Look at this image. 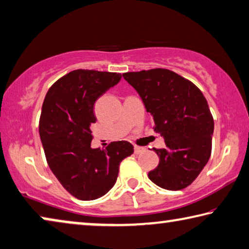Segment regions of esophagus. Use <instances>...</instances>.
<instances>
[{
    "label": "esophagus",
    "mask_w": 249,
    "mask_h": 249,
    "mask_svg": "<svg viewBox=\"0 0 249 249\" xmlns=\"http://www.w3.org/2000/svg\"><path fill=\"white\" fill-rule=\"evenodd\" d=\"M145 151V149L143 146H134V153L136 154H140V153H143Z\"/></svg>",
    "instance_id": "1"
}]
</instances>
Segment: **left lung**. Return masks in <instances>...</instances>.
I'll return each mask as SVG.
<instances>
[{
	"label": "left lung",
	"instance_id": "obj_1",
	"mask_svg": "<svg viewBox=\"0 0 249 249\" xmlns=\"http://www.w3.org/2000/svg\"><path fill=\"white\" fill-rule=\"evenodd\" d=\"M122 76L139 93L154 130L164 138V148H153L160 161L149 178L165 190L185 189L198 177L212 152L214 120L204 95L192 81L169 69Z\"/></svg>",
	"mask_w": 249,
	"mask_h": 249
}]
</instances>
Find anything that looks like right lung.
<instances>
[{"label":"right lung","instance_id":"obj_1","mask_svg":"<svg viewBox=\"0 0 249 249\" xmlns=\"http://www.w3.org/2000/svg\"><path fill=\"white\" fill-rule=\"evenodd\" d=\"M118 72L76 69L48 89L39 118V136L52 172L81 201L104 196L115 185L121 161L133 153L128 141L91 149L93 105L119 83Z\"/></svg>","mask_w":249,"mask_h":249}]
</instances>
